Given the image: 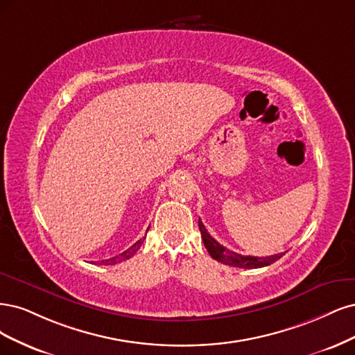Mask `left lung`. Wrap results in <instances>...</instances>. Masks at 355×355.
I'll return each mask as SVG.
<instances>
[{
	"instance_id": "left-lung-1",
	"label": "left lung",
	"mask_w": 355,
	"mask_h": 355,
	"mask_svg": "<svg viewBox=\"0 0 355 355\" xmlns=\"http://www.w3.org/2000/svg\"><path fill=\"white\" fill-rule=\"evenodd\" d=\"M199 230L202 234V240L203 245L207 248V250L209 252V255L223 262L225 266H232V267H239V268H261V267H267L272 262H276L277 259H280L283 254H276L271 257H245L233 252V250H228L227 248H224L223 245H220L216 240L208 233L207 228H205L203 223L199 218Z\"/></svg>"
}]
</instances>
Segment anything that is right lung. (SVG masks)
I'll return each instance as SVG.
<instances>
[{
    "instance_id": "obj_1",
    "label": "right lung",
    "mask_w": 355,
    "mask_h": 355,
    "mask_svg": "<svg viewBox=\"0 0 355 355\" xmlns=\"http://www.w3.org/2000/svg\"><path fill=\"white\" fill-rule=\"evenodd\" d=\"M144 239H146V237L140 239L139 242H135L131 248H128L127 250H123V252H121V254H118V255H115V257H112V258H109V259L100 261V264H103V266H115V264H119V262H122V261L130 259L131 257H134V254L137 252V250L140 249V246H141L143 242H144Z\"/></svg>"
}]
</instances>
